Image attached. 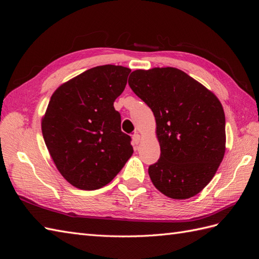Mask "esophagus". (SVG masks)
Masks as SVG:
<instances>
[{
    "label": "esophagus",
    "instance_id": "esophagus-1",
    "mask_svg": "<svg viewBox=\"0 0 259 259\" xmlns=\"http://www.w3.org/2000/svg\"><path fill=\"white\" fill-rule=\"evenodd\" d=\"M140 140H142V135L138 134V133H135V134L133 135V142H134L135 145H138L140 143Z\"/></svg>",
    "mask_w": 259,
    "mask_h": 259
}]
</instances>
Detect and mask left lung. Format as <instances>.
Instances as JSON below:
<instances>
[{
    "mask_svg": "<svg viewBox=\"0 0 259 259\" xmlns=\"http://www.w3.org/2000/svg\"><path fill=\"white\" fill-rule=\"evenodd\" d=\"M128 84L155 117L161 155L148 168L152 184L170 199L194 197L224 159L226 120L221 101L171 67L135 70Z\"/></svg>",
    "mask_w": 259,
    "mask_h": 259,
    "instance_id": "1",
    "label": "left lung"
}]
</instances>
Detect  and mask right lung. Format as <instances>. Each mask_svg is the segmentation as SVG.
<instances>
[{
    "label": "right lung",
    "mask_w": 259,
    "mask_h": 259,
    "mask_svg": "<svg viewBox=\"0 0 259 259\" xmlns=\"http://www.w3.org/2000/svg\"><path fill=\"white\" fill-rule=\"evenodd\" d=\"M131 69L105 65L86 70L54 92L42 134L59 173L82 190L106 186L131 158V137L121 131L113 103Z\"/></svg>",
    "instance_id": "1"
}]
</instances>
